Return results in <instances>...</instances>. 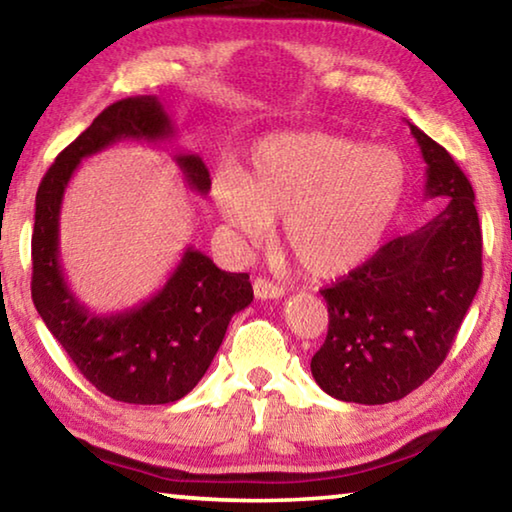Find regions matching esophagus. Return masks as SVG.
I'll use <instances>...</instances> for the list:
<instances>
[{"mask_svg":"<svg viewBox=\"0 0 512 512\" xmlns=\"http://www.w3.org/2000/svg\"><path fill=\"white\" fill-rule=\"evenodd\" d=\"M253 291H255V298L259 300H280L284 296V287H280V284H275L271 280H264V277H257L253 284Z\"/></svg>","mask_w":512,"mask_h":512,"instance_id":"34e87169","label":"esophagus"}]
</instances>
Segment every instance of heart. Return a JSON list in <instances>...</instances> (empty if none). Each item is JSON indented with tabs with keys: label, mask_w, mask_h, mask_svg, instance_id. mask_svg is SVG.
Listing matches in <instances>:
<instances>
[{
	"label": "heart",
	"mask_w": 512,
	"mask_h": 512,
	"mask_svg": "<svg viewBox=\"0 0 512 512\" xmlns=\"http://www.w3.org/2000/svg\"><path fill=\"white\" fill-rule=\"evenodd\" d=\"M409 171L391 146H366L323 131H289L255 146L244 173H216L212 201L248 244L271 237L309 275L336 277L361 266L391 230Z\"/></svg>",
	"instance_id": "b5f03b06"
}]
</instances>
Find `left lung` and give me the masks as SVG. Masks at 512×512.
<instances>
[{
    "label": "left lung",
    "mask_w": 512,
    "mask_h": 512,
    "mask_svg": "<svg viewBox=\"0 0 512 512\" xmlns=\"http://www.w3.org/2000/svg\"><path fill=\"white\" fill-rule=\"evenodd\" d=\"M409 128L427 162L424 196L443 210L320 291L329 329L311 375L343 402L388 404L424 384L445 361L481 284L470 180L443 146Z\"/></svg>",
    "instance_id": "1"
}]
</instances>
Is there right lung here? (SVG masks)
<instances>
[{"instance_id":"1","label":"right lung","mask_w":512,"mask_h":512,"mask_svg":"<svg viewBox=\"0 0 512 512\" xmlns=\"http://www.w3.org/2000/svg\"><path fill=\"white\" fill-rule=\"evenodd\" d=\"M173 135L176 128L158 97L121 99L58 155L36 194L33 305L81 375L103 395L126 404H169L185 397L210 368L230 318L253 302L248 273H225L192 246L158 293L117 314L90 311L69 289L58 230L74 171L121 140L160 144ZM173 160L194 192H210V171L196 153H176Z\"/></svg>"}]
</instances>
